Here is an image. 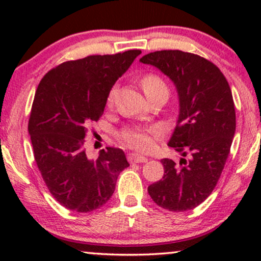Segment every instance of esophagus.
<instances>
[{
  "mask_svg": "<svg viewBox=\"0 0 261 261\" xmlns=\"http://www.w3.org/2000/svg\"><path fill=\"white\" fill-rule=\"evenodd\" d=\"M127 160L130 163H146L147 158L137 153H130L127 155Z\"/></svg>",
  "mask_w": 261,
  "mask_h": 261,
  "instance_id": "obj_1",
  "label": "esophagus"
}]
</instances>
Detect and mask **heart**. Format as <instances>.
<instances>
[{
    "mask_svg": "<svg viewBox=\"0 0 261 261\" xmlns=\"http://www.w3.org/2000/svg\"><path fill=\"white\" fill-rule=\"evenodd\" d=\"M141 86H142L143 92L146 93V95L151 94V93L157 92V91H168L167 89L166 83L163 82V80L161 77L155 76V74H146L141 80ZM114 101V91L109 93L108 95V106H112ZM122 140L127 143L130 147L140 149V151H148L153 146V141L147 133H143V131L139 130H126L121 134Z\"/></svg>",
    "mask_w": 261,
    "mask_h": 261,
    "instance_id": "obj_1",
    "label": "heart"
}]
</instances>
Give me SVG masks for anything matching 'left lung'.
<instances>
[{"label": "left lung", "instance_id": "left-lung-1", "mask_svg": "<svg viewBox=\"0 0 261 261\" xmlns=\"http://www.w3.org/2000/svg\"><path fill=\"white\" fill-rule=\"evenodd\" d=\"M142 64L157 67L174 83L179 116L168 146L178 164L164 158L163 179L148 187L152 200L174 212L195 208L216 187L236 133V110L226 77L208 60L180 50L149 53Z\"/></svg>", "mask_w": 261, "mask_h": 261}]
</instances>
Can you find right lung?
Masks as SVG:
<instances>
[{
	"label": "right lung",
	"mask_w": 261,
	"mask_h": 261,
	"mask_svg": "<svg viewBox=\"0 0 261 261\" xmlns=\"http://www.w3.org/2000/svg\"><path fill=\"white\" fill-rule=\"evenodd\" d=\"M140 54L127 50L66 61L39 83L28 124L34 158L54 199L71 211L101 207L130 166L124 151L114 147L88 160L83 143L89 124L103 115L113 86Z\"/></svg>",
	"instance_id": "right-lung-1"
}]
</instances>
